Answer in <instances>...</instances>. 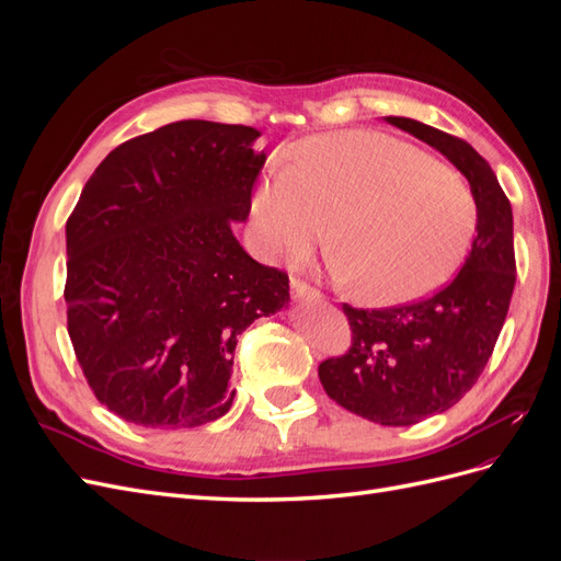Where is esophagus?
<instances>
[{"label":"esophagus","mask_w":561,"mask_h":561,"mask_svg":"<svg viewBox=\"0 0 561 561\" xmlns=\"http://www.w3.org/2000/svg\"><path fill=\"white\" fill-rule=\"evenodd\" d=\"M293 297L297 301H320L322 295L318 290H313V287H309L307 283L293 278Z\"/></svg>","instance_id":"34e87169"}]
</instances>
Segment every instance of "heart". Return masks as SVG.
Segmentation results:
<instances>
[{
  "mask_svg": "<svg viewBox=\"0 0 561 561\" xmlns=\"http://www.w3.org/2000/svg\"><path fill=\"white\" fill-rule=\"evenodd\" d=\"M271 257L304 260L329 239L336 274L369 307L428 297L461 266L478 231L468 182L421 149L371 130L304 140L254 196Z\"/></svg>",
  "mask_w": 561,
  "mask_h": 561,
  "instance_id": "obj_1",
  "label": "heart"
}]
</instances>
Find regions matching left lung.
<instances>
[{"mask_svg": "<svg viewBox=\"0 0 561 561\" xmlns=\"http://www.w3.org/2000/svg\"><path fill=\"white\" fill-rule=\"evenodd\" d=\"M447 157L478 198V236L458 276L404 307L353 309L351 351L320 363L325 393L381 426H412L461 400L494 351L515 287L513 208L496 173L466 140L407 116H383Z\"/></svg>", "mask_w": 561, "mask_h": 561, "instance_id": "left-lung-1", "label": "left lung"}]
</instances>
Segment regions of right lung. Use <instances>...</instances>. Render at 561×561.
<instances>
[{"instance_id":"1","label":"right lung","mask_w":561,"mask_h":561,"mask_svg":"<svg viewBox=\"0 0 561 561\" xmlns=\"http://www.w3.org/2000/svg\"><path fill=\"white\" fill-rule=\"evenodd\" d=\"M257 128L175 122L118 145L67 219V332L95 398L145 428L229 412L239 334L290 280L233 236L266 161Z\"/></svg>"}]
</instances>
